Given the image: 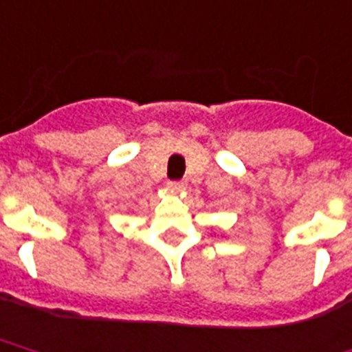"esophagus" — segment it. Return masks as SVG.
Segmentation results:
<instances>
[{
	"instance_id": "esophagus-1",
	"label": "esophagus",
	"mask_w": 352,
	"mask_h": 352,
	"mask_svg": "<svg viewBox=\"0 0 352 352\" xmlns=\"http://www.w3.org/2000/svg\"><path fill=\"white\" fill-rule=\"evenodd\" d=\"M170 186H171V190H175V192H181V190H184V188H186V182H184V181H171Z\"/></svg>"
}]
</instances>
